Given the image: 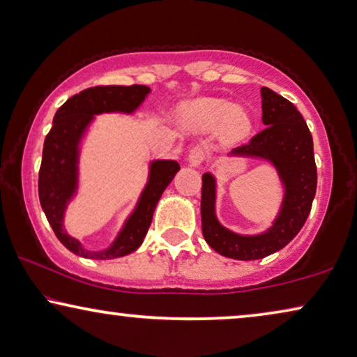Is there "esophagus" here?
<instances>
[{
	"label": "esophagus",
	"mask_w": 357,
	"mask_h": 357,
	"mask_svg": "<svg viewBox=\"0 0 357 357\" xmlns=\"http://www.w3.org/2000/svg\"><path fill=\"white\" fill-rule=\"evenodd\" d=\"M204 160H205L204 149L199 147V146L194 147V149H190V152H189V155H188V162H189L190 167H200V165L204 163Z\"/></svg>",
	"instance_id": "34e87169"
}]
</instances>
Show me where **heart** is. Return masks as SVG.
<instances>
[{
  "mask_svg": "<svg viewBox=\"0 0 357 357\" xmlns=\"http://www.w3.org/2000/svg\"><path fill=\"white\" fill-rule=\"evenodd\" d=\"M184 119L197 131H213L221 126L222 139L236 144L250 136L253 120L248 112L221 98H204L189 104Z\"/></svg>",
  "mask_w": 357,
  "mask_h": 357,
  "instance_id": "heart-1",
  "label": "heart"
}]
</instances>
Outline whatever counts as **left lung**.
Instances as JSON below:
<instances>
[{
	"instance_id": "8db88e82",
	"label": "left lung",
	"mask_w": 357,
	"mask_h": 357,
	"mask_svg": "<svg viewBox=\"0 0 357 357\" xmlns=\"http://www.w3.org/2000/svg\"><path fill=\"white\" fill-rule=\"evenodd\" d=\"M264 130L229 155L263 158L273 163L284 185V200L273 226L258 236H241L218 221L215 213L216 179L202 176V232L208 245L222 257L242 261L269 257L291 242L310 215L317 188L312 136L305 119L290 100L261 88Z\"/></svg>"
}]
</instances>
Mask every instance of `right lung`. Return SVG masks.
I'll return each mask as SVG.
<instances>
[{
	"label": "right lung",
	"mask_w": 357,
	"mask_h": 357,
	"mask_svg": "<svg viewBox=\"0 0 357 357\" xmlns=\"http://www.w3.org/2000/svg\"><path fill=\"white\" fill-rule=\"evenodd\" d=\"M151 88L142 84L131 86H94L72 96L56 112L51 131L43 146V160L38 176V195L41 208L50 221L56 237L66 248L78 257L89 259H112L130 255L144 241L153 211L163 190L179 172L174 160H153L149 167V179L137 200L135 211L128 216L123 229L112 245L100 252L83 248L77 238L63 229V213L78 189V160L82 142L94 115L121 112L132 114L144 102Z\"/></svg>",
	"instance_id": "obj_1"
}]
</instances>
